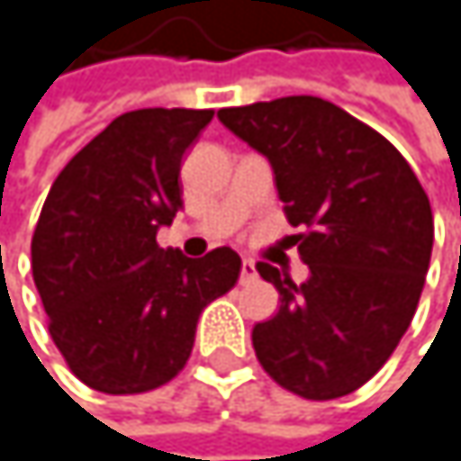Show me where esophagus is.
<instances>
[{
    "label": "esophagus",
    "mask_w": 461,
    "mask_h": 461,
    "mask_svg": "<svg viewBox=\"0 0 461 461\" xmlns=\"http://www.w3.org/2000/svg\"><path fill=\"white\" fill-rule=\"evenodd\" d=\"M257 265L251 262V259H243V265H240V284H251V281H257Z\"/></svg>",
    "instance_id": "esophagus-1"
}]
</instances>
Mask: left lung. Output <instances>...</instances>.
<instances>
[{
    "mask_svg": "<svg viewBox=\"0 0 461 461\" xmlns=\"http://www.w3.org/2000/svg\"><path fill=\"white\" fill-rule=\"evenodd\" d=\"M218 120L267 155L289 238L312 276L259 262L278 289L254 325L262 369L289 393L328 402L369 383L393 355L420 301L435 240L429 196L375 128L314 95L221 109Z\"/></svg>",
    "mask_w": 461,
    "mask_h": 461,
    "instance_id": "obj_1",
    "label": "left lung"
}]
</instances>
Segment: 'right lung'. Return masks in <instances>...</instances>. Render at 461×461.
Listing matches in <instances>:
<instances>
[{
    "label": "right lung",
    "instance_id": "add662e5",
    "mask_svg": "<svg viewBox=\"0 0 461 461\" xmlns=\"http://www.w3.org/2000/svg\"><path fill=\"white\" fill-rule=\"evenodd\" d=\"M212 109H139L54 180L32 235V278L68 369L101 393H147L191 357L199 314L238 284L240 257L163 251L183 207L180 163Z\"/></svg>",
    "mask_w": 461,
    "mask_h": 461
}]
</instances>
